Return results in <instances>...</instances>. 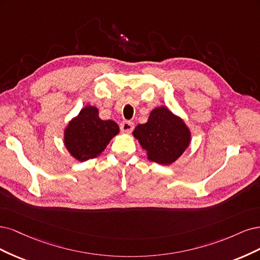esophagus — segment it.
<instances>
[{"label":"esophagus","instance_id":"esophagus-1","mask_svg":"<svg viewBox=\"0 0 260 260\" xmlns=\"http://www.w3.org/2000/svg\"><path fill=\"white\" fill-rule=\"evenodd\" d=\"M120 128L123 133H131L134 128V123L131 121H123L120 124Z\"/></svg>","mask_w":260,"mask_h":260}]
</instances>
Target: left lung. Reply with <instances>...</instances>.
Masks as SVG:
<instances>
[{
	"label": "left lung",
	"instance_id": "obj_1",
	"mask_svg": "<svg viewBox=\"0 0 260 260\" xmlns=\"http://www.w3.org/2000/svg\"><path fill=\"white\" fill-rule=\"evenodd\" d=\"M133 135L147 151L150 161L170 165L185 152L191 133L185 122L166 107L153 109L148 122L136 126Z\"/></svg>",
	"mask_w": 260,
	"mask_h": 260
}]
</instances>
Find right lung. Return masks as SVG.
<instances>
[{
	"label": "right lung",
	"mask_w": 260,
	"mask_h": 260,
	"mask_svg": "<svg viewBox=\"0 0 260 260\" xmlns=\"http://www.w3.org/2000/svg\"><path fill=\"white\" fill-rule=\"evenodd\" d=\"M98 113L96 107L86 106L64 129V146L80 162L97 157L120 132L114 121H104Z\"/></svg>",
	"instance_id": "obj_1"
}]
</instances>
